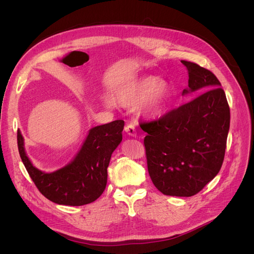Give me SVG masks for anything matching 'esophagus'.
Instances as JSON below:
<instances>
[{
  "label": "esophagus",
  "instance_id": "obj_1",
  "mask_svg": "<svg viewBox=\"0 0 254 254\" xmlns=\"http://www.w3.org/2000/svg\"><path fill=\"white\" fill-rule=\"evenodd\" d=\"M125 130L127 131V134L128 136L136 137V135H137L136 127H135V126L132 125V124H127V125L126 126V127H125Z\"/></svg>",
  "mask_w": 254,
  "mask_h": 254
}]
</instances>
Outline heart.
Here are the masks:
<instances>
[{
	"label": "heart",
	"mask_w": 254,
	"mask_h": 254,
	"mask_svg": "<svg viewBox=\"0 0 254 254\" xmlns=\"http://www.w3.org/2000/svg\"><path fill=\"white\" fill-rule=\"evenodd\" d=\"M114 98L125 106H134L143 101V112L151 117L162 116L171 99V87L168 82L156 76H142L123 84L114 91ZM107 107L112 106L111 99H103Z\"/></svg>",
	"instance_id": "b5f03b06"
}]
</instances>
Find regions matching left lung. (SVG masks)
<instances>
[{"mask_svg": "<svg viewBox=\"0 0 254 254\" xmlns=\"http://www.w3.org/2000/svg\"><path fill=\"white\" fill-rule=\"evenodd\" d=\"M189 71L182 96L199 93L141 128L149 176L166 195L191 196L214 178L222 166L230 129V107L216 76L181 61Z\"/></svg>", "mask_w": 254, "mask_h": 254, "instance_id": "8db88e82", "label": "left lung"}]
</instances>
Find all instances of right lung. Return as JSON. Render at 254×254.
<instances>
[{"mask_svg":"<svg viewBox=\"0 0 254 254\" xmlns=\"http://www.w3.org/2000/svg\"><path fill=\"white\" fill-rule=\"evenodd\" d=\"M124 127V120H114L90 128L73 161L52 173H45L32 164L18 129L19 155L37 189L49 201L65 206L86 205L95 202L106 189L107 168L123 140Z\"/></svg>","mask_w":254,"mask_h":254,"instance_id":"add662e5","label":"right lung"}]
</instances>
